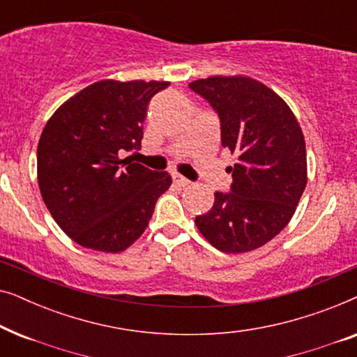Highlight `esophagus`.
<instances>
[{
	"label": "esophagus",
	"instance_id": "esophagus-1",
	"mask_svg": "<svg viewBox=\"0 0 357 357\" xmlns=\"http://www.w3.org/2000/svg\"><path fill=\"white\" fill-rule=\"evenodd\" d=\"M172 180H174V183L177 185V187H187V185H190V180L185 178L183 175H180V174H174Z\"/></svg>",
	"mask_w": 357,
	"mask_h": 357
}]
</instances>
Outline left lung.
<instances>
[{
    "label": "left lung",
    "instance_id": "1",
    "mask_svg": "<svg viewBox=\"0 0 357 357\" xmlns=\"http://www.w3.org/2000/svg\"><path fill=\"white\" fill-rule=\"evenodd\" d=\"M221 120V143L237 155L231 192L214 193L195 218L203 237L224 253L255 250L291 221L307 185L305 141L289 105L247 76L190 82Z\"/></svg>",
    "mask_w": 357,
    "mask_h": 357
}]
</instances>
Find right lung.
<instances>
[{"label": "right lung", "mask_w": 357, "mask_h": 357, "mask_svg": "<svg viewBox=\"0 0 357 357\" xmlns=\"http://www.w3.org/2000/svg\"><path fill=\"white\" fill-rule=\"evenodd\" d=\"M167 81L104 79L68 99L42 131L37 178L43 203L61 231L97 252L128 248L172 183L123 151L139 149L149 100Z\"/></svg>", "instance_id": "right-lung-1"}]
</instances>
